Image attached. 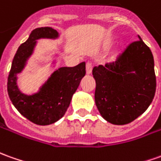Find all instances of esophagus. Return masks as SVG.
I'll return each mask as SVG.
<instances>
[{"label":"esophagus","instance_id":"34e87169","mask_svg":"<svg viewBox=\"0 0 161 161\" xmlns=\"http://www.w3.org/2000/svg\"><path fill=\"white\" fill-rule=\"evenodd\" d=\"M92 70V63L88 62L86 63V73L87 74H91Z\"/></svg>","mask_w":161,"mask_h":161}]
</instances>
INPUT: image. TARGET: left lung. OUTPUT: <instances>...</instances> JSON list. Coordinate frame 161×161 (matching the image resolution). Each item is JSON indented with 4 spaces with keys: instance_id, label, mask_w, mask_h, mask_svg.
Listing matches in <instances>:
<instances>
[{
    "instance_id": "1",
    "label": "left lung",
    "mask_w": 161,
    "mask_h": 161,
    "mask_svg": "<svg viewBox=\"0 0 161 161\" xmlns=\"http://www.w3.org/2000/svg\"><path fill=\"white\" fill-rule=\"evenodd\" d=\"M95 103L110 123L123 125L140 116L152 103L156 76L152 51L138 36L115 62L92 69Z\"/></svg>"
}]
</instances>
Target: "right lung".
<instances>
[{
    "instance_id": "add662e5",
    "label": "right lung",
    "mask_w": 161,
    "mask_h": 161,
    "mask_svg": "<svg viewBox=\"0 0 161 161\" xmlns=\"http://www.w3.org/2000/svg\"><path fill=\"white\" fill-rule=\"evenodd\" d=\"M59 33L51 27H40L31 31L21 44L12 62L8 77V93L12 104L23 116L38 125H49L64 115L72 96L85 75V62L75 67H62L50 76L37 93L26 95L17 86V74L25 66L39 39H57Z\"/></svg>"
}]
</instances>
